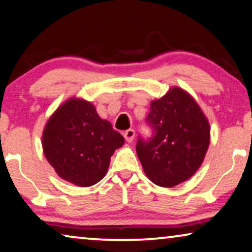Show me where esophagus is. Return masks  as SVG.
I'll use <instances>...</instances> for the list:
<instances>
[{
	"instance_id": "1",
	"label": "esophagus",
	"mask_w": 252,
	"mask_h": 252,
	"mask_svg": "<svg viewBox=\"0 0 252 252\" xmlns=\"http://www.w3.org/2000/svg\"><path fill=\"white\" fill-rule=\"evenodd\" d=\"M123 136H125V139L127 142H131L133 140L134 136H136V132H134L133 129H129L125 131V133H123Z\"/></svg>"
}]
</instances>
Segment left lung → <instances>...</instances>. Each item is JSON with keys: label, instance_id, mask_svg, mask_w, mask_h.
Here are the masks:
<instances>
[{"label": "left lung", "instance_id": "left-lung-1", "mask_svg": "<svg viewBox=\"0 0 252 252\" xmlns=\"http://www.w3.org/2000/svg\"><path fill=\"white\" fill-rule=\"evenodd\" d=\"M146 122L152 136H139L136 149L150 181L171 188L196 173L207 153L210 129L192 97L181 88H172L150 103Z\"/></svg>", "mask_w": 252, "mask_h": 252}]
</instances>
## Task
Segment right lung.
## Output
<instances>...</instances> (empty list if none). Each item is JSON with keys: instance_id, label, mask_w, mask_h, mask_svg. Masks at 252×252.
Here are the masks:
<instances>
[{"instance_id": "right-lung-1", "label": "right lung", "mask_w": 252, "mask_h": 252, "mask_svg": "<svg viewBox=\"0 0 252 252\" xmlns=\"http://www.w3.org/2000/svg\"><path fill=\"white\" fill-rule=\"evenodd\" d=\"M125 138L87 100L71 98L51 116L43 132L44 154L56 173L79 187L106 174L111 156Z\"/></svg>"}]
</instances>
